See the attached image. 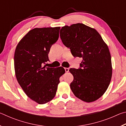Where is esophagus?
Instances as JSON below:
<instances>
[{"mask_svg":"<svg viewBox=\"0 0 126 126\" xmlns=\"http://www.w3.org/2000/svg\"><path fill=\"white\" fill-rule=\"evenodd\" d=\"M69 69L68 68H65V71L66 72H69Z\"/></svg>","mask_w":126,"mask_h":126,"instance_id":"34e87169","label":"esophagus"}]
</instances>
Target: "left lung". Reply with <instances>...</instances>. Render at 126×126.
<instances>
[{
	"label": "left lung",
	"instance_id": "1",
	"mask_svg": "<svg viewBox=\"0 0 126 126\" xmlns=\"http://www.w3.org/2000/svg\"><path fill=\"white\" fill-rule=\"evenodd\" d=\"M63 43L74 57L82 58L81 68L71 69L73 81L70 86L76 97L92 102L106 92L112 75L111 56L107 44L95 29L82 23L62 27Z\"/></svg>",
	"mask_w": 126,
	"mask_h": 126
}]
</instances>
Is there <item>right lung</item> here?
I'll return each instance as SVG.
<instances>
[{
  "label": "right lung",
  "mask_w": 126,
  "mask_h": 126,
  "mask_svg": "<svg viewBox=\"0 0 126 126\" xmlns=\"http://www.w3.org/2000/svg\"><path fill=\"white\" fill-rule=\"evenodd\" d=\"M61 28H34L21 39L15 50L14 69L18 83L32 100L39 104L48 103L56 94L63 67L43 66L48 53L59 38Z\"/></svg>",
  "instance_id": "1"
}]
</instances>
